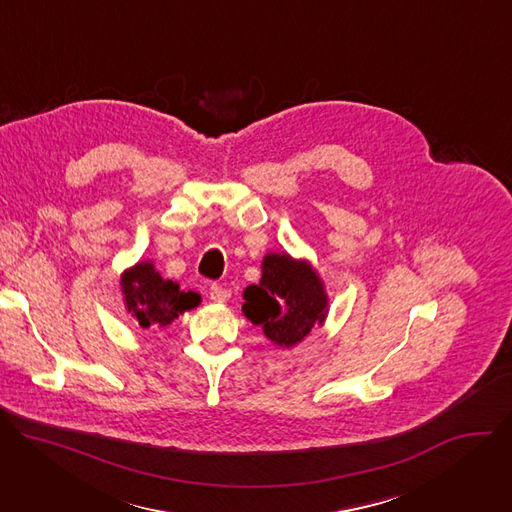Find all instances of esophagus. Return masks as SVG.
<instances>
[{
    "mask_svg": "<svg viewBox=\"0 0 512 512\" xmlns=\"http://www.w3.org/2000/svg\"><path fill=\"white\" fill-rule=\"evenodd\" d=\"M231 298V291L223 285H212L210 287V300L212 302H227Z\"/></svg>",
    "mask_w": 512,
    "mask_h": 512,
    "instance_id": "esophagus-1",
    "label": "esophagus"
}]
</instances>
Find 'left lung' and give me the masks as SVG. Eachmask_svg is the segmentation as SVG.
Instances as JSON below:
<instances>
[{
    "instance_id": "obj_1",
    "label": "left lung",
    "mask_w": 512,
    "mask_h": 512,
    "mask_svg": "<svg viewBox=\"0 0 512 512\" xmlns=\"http://www.w3.org/2000/svg\"><path fill=\"white\" fill-rule=\"evenodd\" d=\"M243 314L281 348L300 344L316 326H324L330 300L320 273L308 259L267 253L261 279L243 291Z\"/></svg>"
}]
</instances>
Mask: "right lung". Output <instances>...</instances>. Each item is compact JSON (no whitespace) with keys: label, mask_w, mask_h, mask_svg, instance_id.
I'll list each match as a JSON object with an SVG mask.
<instances>
[{"label":"right lung","mask_w":512,"mask_h":512,"mask_svg":"<svg viewBox=\"0 0 512 512\" xmlns=\"http://www.w3.org/2000/svg\"><path fill=\"white\" fill-rule=\"evenodd\" d=\"M123 304L139 328H166L180 314L200 306V294L182 291L172 279H164L154 261L141 259L121 273Z\"/></svg>","instance_id":"obj_1"}]
</instances>
